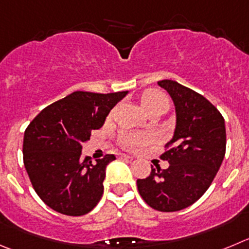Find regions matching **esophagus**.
<instances>
[{
    "mask_svg": "<svg viewBox=\"0 0 249 249\" xmlns=\"http://www.w3.org/2000/svg\"><path fill=\"white\" fill-rule=\"evenodd\" d=\"M119 157L120 159H124V160H132V156L126 155V153H119Z\"/></svg>",
    "mask_w": 249,
    "mask_h": 249,
    "instance_id": "34e87169",
    "label": "esophagus"
}]
</instances>
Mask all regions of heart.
<instances>
[{"label": "heart", "mask_w": 249, "mask_h": 249, "mask_svg": "<svg viewBox=\"0 0 249 249\" xmlns=\"http://www.w3.org/2000/svg\"><path fill=\"white\" fill-rule=\"evenodd\" d=\"M140 106L145 113H148L151 110H156V109H162L166 111L169 106L168 98L166 94L156 89H147L142 93L140 98ZM151 141L150 135L147 134H126L123 136V143L127 148L131 150H138L141 146L146 145Z\"/></svg>", "instance_id": "obj_1"}]
</instances>
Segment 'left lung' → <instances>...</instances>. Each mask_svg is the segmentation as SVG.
<instances>
[{"label":"left lung","instance_id":"8db88e82","mask_svg":"<svg viewBox=\"0 0 249 249\" xmlns=\"http://www.w3.org/2000/svg\"><path fill=\"white\" fill-rule=\"evenodd\" d=\"M176 109L173 138L161 156L167 169H155L138 189L147 205L171 213L188 208L200 198L213 183L226 151V129L220 111L201 94L176 81H159Z\"/></svg>","mask_w":249,"mask_h":249}]
</instances>
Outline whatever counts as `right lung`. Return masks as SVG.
Segmentation results:
<instances>
[{
    "instance_id": "obj_1",
    "label": "right lung",
    "mask_w": 249,
    "mask_h": 249,
    "mask_svg": "<svg viewBox=\"0 0 249 249\" xmlns=\"http://www.w3.org/2000/svg\"><path fill=\"white\" fill-rule=\"evenodd\" d=\"M77 90L46 107L28 125L23 161L39 198L53 210L69 216L89 213L103 195L106 168L114 155L93 163L82 157L90 131L103 126L111 109L127 94Z\"/></svg>"
}]
</instances>
